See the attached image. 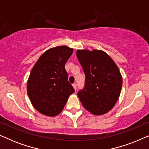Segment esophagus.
<instances>
[{"mask_svg": "<svg viewBox=\"0 0 149 149\" xmlns=\"http://www.w3.org/2000/svg\"><path fill=\"white\" fill-rule=\"evenodd\" d=\"M72 86H73V87H74V90L76 91V89H77V84H76V83H74V84H72Z\"/></svg>", "mask_w": 149, "mask_h": 149, "instance_id": "obj_1", "label": "esophagus"}]
</instances>
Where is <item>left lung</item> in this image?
<instances>
[{
  "label": "left lung",
  "instance_id": "8db88e82",
  "mask_svg": "<svg viewBox=\"0 0 149 149\" xmlns=\"http://www.w3.org/2000/svg\"><path fill=\"white\" fill-rule=\"evenodd\" d=\"M77 57L85 75V85L78 97L87 111L95 115L107 113L119 99L122 87L119 69L102 50L79 49Z\"/></svg>",
  "mask_w": 149,
  "mask_h": 149
}]
</instances>
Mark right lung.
<instances>
[{
    "instance_id": "right-lung-1",
    "label": "right lung",
    "mask_w": 149,
    "mask_h": 149,
    "mask_svg": "<svg viewBox=\"0 0 149 149\" xmlns=\"http://www.w3.org/2000/svg\"><path fill=\"white\" fill-rule=\"evenodd\" d=\"M72 52L73 49L67 46L51 48L40 56L31 70L27 93L34 109L42 115H59L74 92L65 70V64Z\"/></svg>"
}]
</instances>
